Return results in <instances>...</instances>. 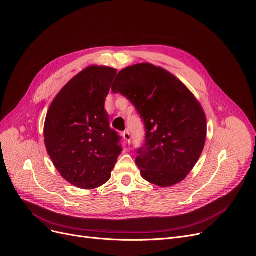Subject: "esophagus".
I'll return each instance as SVG.
<instances>
[{
	"instance_id": "obj_1",
	"label": "esophagus",
	"mask_w": 256,
	"mask_h": 256,
	"mask_svg": "<svg viewBox=\"0 0 256 256\" xmlns=\"http://www.w3.org/2000/svg\"><path fill=\"white\" fill-rule=\"evenodd\" d=\"M122 137H124V139L128 143L130 144V134L128 130H124V132H122Z\"/></svg>"
}]
</instances>
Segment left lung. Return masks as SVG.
I'll list each match as a JSON object with an SVG mask.
<instances>
[{"label":"left lung","mask_w":256,"mask_h":256,"mask_svg":"<svg viewBox=\"0 0 256 256\" xmlns=\"http://www.w3.org/2000/svg\"><path fill=\"white\" fill-rule=\"evenodd\" d=\"M134 104L146 130L136 164L144 180L161 187L181 182L201 156L206 116L192 92L170 72L150 64L121 70L112 84Z\"/></svg>","instance_id":"8db88e82"}]
</instances>
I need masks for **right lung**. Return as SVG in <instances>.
<instances>
[{
  "label": "right lung",
  "instance_id": "add662e5",
  "mask_svg": "<svg viewBox=\"0 0 256 256\" xmlns=\"http://www.w3.org/2000/svg\"><path fill=\"white\" fill-rule=\"evenodd\" d=\"M116 73L108 66H88L62 88L47 113V152L64 179L76 187L92 190L108 182L124 148L104 108Z\"/></svg>",
  "mask_w": 256,
  "mask_h": 256
}]
</instances>
